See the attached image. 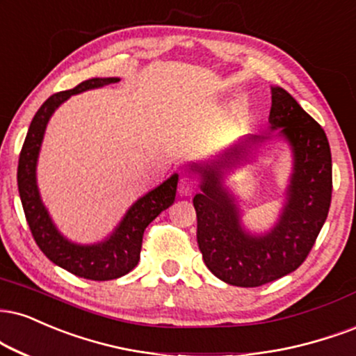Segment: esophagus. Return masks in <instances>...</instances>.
I'll return each instance as SVG.
<instances>
[{
	"label": "esophagus",
	"instance_id": "esophagus-1",
	"mask_svg": "<svg viewBox=\"0 0 356 356\" xmlns=\"http://www.w3.org/2000/svg\"><path fill=\"white\" fill-rule=\"evenodd\" d=\"M177 191L181 195H192L195 191V181L192 177H189V175H184L181 181H179Z\"/></svg>",
	"mask_w": 356,
	"mask_h": 356
}]
</instances>
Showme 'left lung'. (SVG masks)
Segmentation results:
<instances>
[{"label":"left lung","mask_w":356,"mask_h":356,"mask_svg":"<svg viewBox=\"0 0 356 356\" xmlns=\"http://www.w3.org/2000/svg\"><path fill=\"white\" fill-rule=\"evenodd\" d=\"M268 122L272 134L245 136L216 159L191 164L200 177V192L194 197L197 243L209 270L229 285L260 286L297 270L328 216L332 152L322 126L278 86L272 88ZM272 138L291 145L293 172L277 222L267 233L254 234L243 225L225 177Z\"/></svg>","instance_id":"left-lung-1"}]
</instances>
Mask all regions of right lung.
<instances>
[{"label":"right lung","mask_w":356,"mask_h":356,"mask_svg":"<svg viewBox=\"0 0 356 356\" xmlns=\"http://www.w3.org/2000/svg\"><path fill=\"white\" fill-rule=\"evenodd\" d=\"M119 81H121L119 78H92L83 81L74 89L53 94L48 97L29 124L18 162L21 204H23L24 216H26L28 225L38 247L51 262L81 278H88V280H114V278L129 273L136 267L140 259L145 227L151 224L162 211L174 204L179 182V174H172L156 189L139 197L127 209L118 227L101 242H72L59 232L51 219L48 209L42 204L36 179L38 157H40L41 144L51 115L64 101H67L74 94L104 88V86L119 83Z\"/></svg>","instance_id":"1"}]
</instances>
